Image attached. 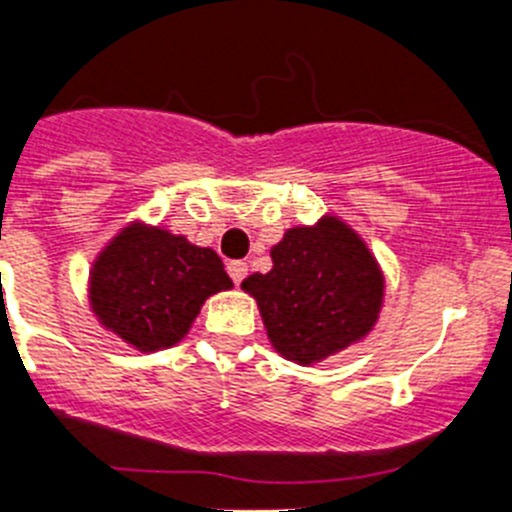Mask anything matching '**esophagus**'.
<instances>
[{"instance_id": "esophagus-1", "label": "esophagus", "mask_w": 512, "mask_h": 512, "mask_svg": "<svg viewBox=\"0 0 512 512\" xmlns=\"http://www.w3.org/2000/svg\"><path fill=\"white\" fill-rule=\"evenodd\" d=\"M227 272H229V278H232V283L240 285L242 280L247 278V262H242V260L227 262Z\"/></svg>"}]
</instances>
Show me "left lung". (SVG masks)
<instances>
[{"label":"left lung","mask_w":512,"mask_h":512,"mask_svg":"<svg viewBox=\"0 0 512 512\" xmlns=\"http://www.w3.org/2000/svg\"><path fill=\"white\" fill-rule=\"evenodd\" d=\"M270 255L272 270L255 272L242 288L260 305L280 356L313 364L371 331L384 275L348 224L323 217L315 227L288 229Z\"/></svg>","instance_id":"obj_1"}]
</instances>
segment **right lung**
<instances>
[{
  "label": "right lung",
  "mask_w": 512,
  "mask_h": 512,
  "mask_svg": "<svg viewBox=\"0 0 512 512\" xmlns=\"http://www.w3.org/2000/svg\"><path fill=\"white\" fill-rule=\"evenodd\" d=\"M232 288L209 247L159 227L131 224L100 252L90 275V303L105 328L159 351L179 343L209 295Z\"/></svg>",
  "instance_id": "1"
}]
</instances>
